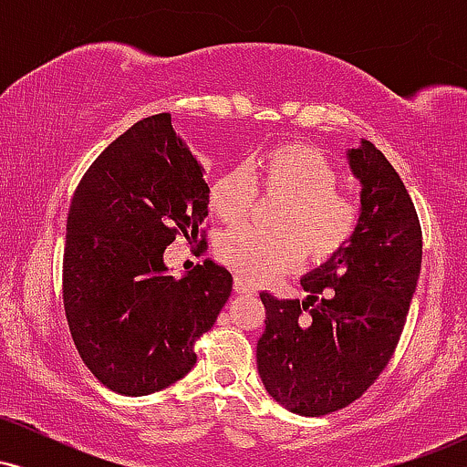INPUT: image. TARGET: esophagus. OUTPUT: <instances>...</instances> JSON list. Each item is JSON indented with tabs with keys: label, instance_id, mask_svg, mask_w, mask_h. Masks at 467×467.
Returning a JSON list of instances; mask_svg holds the SVG:
<instances>
[{
	"label": "esophagus",
	"instance_id": "1",
	"mask_svg": "<svg viewBox=\"0 0 467 467\" xmlns=\"http://www.w3.org/2000/svg\"><path fill=\"white\" fill-rule=\"evenodd\" d=\"M234 292L237 294H254L256 289L250 285L248 281H245V278H241V276H237L234 278Z\"/></svg>",
	"mask_w": 467,
	"mask_h": 467
}]
</instances>
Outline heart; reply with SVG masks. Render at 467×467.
<instances>
[{"instance_id":"1","label":"heart","mask_w":467,"mask_h":467,"mask_svg":"<svg viewBox=\"0 0 467 467\" xmlns=\"http://www.w3.org/2000/svg\"><path fill=\"white\" fill-rule=\"evenodd\" d=\"M256 184L278 192L276 233L233 228L217 241V254L248 283L275 281L301 265L303 254L327 261L353 237L360 208L337 191V171L320 149L287 142L270 149L252 169ZM245 166L223 171L211 184L208 206L223 222H241L254 202V182Z\"/></svg>"}]
</instances>
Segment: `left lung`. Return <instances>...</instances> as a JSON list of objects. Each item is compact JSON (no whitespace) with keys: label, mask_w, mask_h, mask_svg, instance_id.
Masks as SVG:
<instances>
[{"label":"left lung","mask_w":467,"mask_h":467,"mask_svg":"<svg viewBox=\"0 0 467 467\" xmlns=\"http://www.w3.org/2000/svg\"><path fill=\"white\" fill-rule=\"evenodd\" d=\"M360 182V219L349 244L301 278V301L261 292L265 329L256 368L272 400L320 417L358 400L384 371L415 294L421 228L415 206L379 149H347Z\"/></svg>","instance_id":"1"}]
</instances>
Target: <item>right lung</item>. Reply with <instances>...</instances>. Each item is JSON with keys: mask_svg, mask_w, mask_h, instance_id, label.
<instances>
[{"mask_svg": "<svg viewBox=\"0 0 467 467\" xmlns=\"http://www.w3.org/2000/svg\"><path fill=\"white\" fill-rule=\"evenodd\" d=\"M203 166L171 114L136 122L89 166L74 192L63 305L74 345L99 382L140 398L195 367L192 342L215 325L233 275L206 259L171 275L164 250L208 217Z\"/></svg>", "mask_w": 467, "mask_h": 467, "instance_id": "1", "label": "right lung"}]
</instances>
